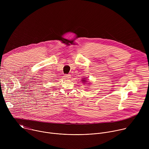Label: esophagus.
Listing matches in <instances>:
<instances>
[{
  "label": "esophagus",
  "instance_id": "1",
  "mask_svg": "<svg viewBox=\"0 0 149 149\" xmlns=\"http://www.w3.org/2000/svg\"><path fill=\"white\" fill-rule=\"evenodd\" d=\"M63 77H65L66 79H70L71 78V75L70 74H65L63 75Z\"/></svg>",
  "mask_w": 149,
  "mask_h": 149
}]
</instances>
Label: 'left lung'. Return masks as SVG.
<instances>
[{
    "label": "left lung",
    "mask_w": 149,
    "mask_h": 149,
    "mask_svg": "<svg viewBox=\"0 0 149 149\" xmlns=\"http://www.w3.org/2000/svg\"><path fill=\"white\" fill-rule=\"evenodd\" d=\"M82 81H84V82H86V80H82Z\"/></svg>",
    "instance_id": "left-lung-1"
}]
</instances>
